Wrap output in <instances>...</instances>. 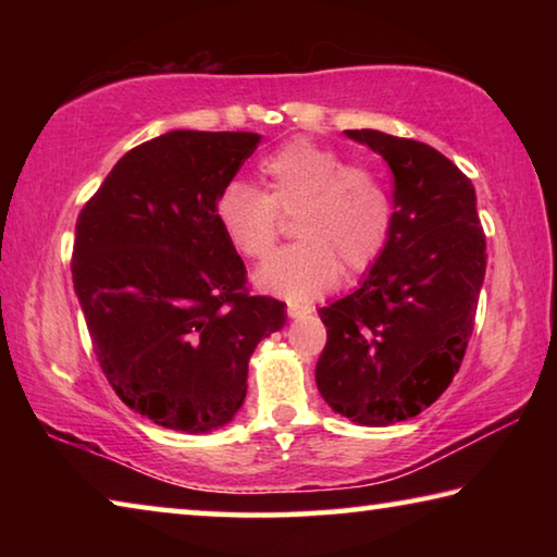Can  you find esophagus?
<instances>
[{
  "label": "esophagus",
  "mask_w": 557,
  "mask_h": 557,
  "mask_svg": "<svg viewBox=\"0 0 557 557\" xmlns=\"http://www.w3.org/2000/svg\"><path fill=\"white\" fill-rule=\"evenodd\" d=\"M287 314H289L292 319H301V317L312 314V307H301V305H289V307H287Z\"/></svg>",
  "instance_id": "esophagus-1"
}]
</instances>
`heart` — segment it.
I'll return each instance as SVG.
<instances>
[{
  "mask_svg": "<svg viewBox=\"0 0 557 557\" xmlns=\"http://www.w3.org/2000/svg\"><path fill=\"white\" fill-rule=\"evenodd\" d=\"M260 188L228 184L215 221L235 252L265 260L280 240L282 215H297V243L258 270V285L289 301L322 295L338 275L369 272L388 248L393 199L385 178L336 149L295 137L258 164Z\"/></svg>",
  "mask_w": 557,
  "mask_h": 557,
  "instance_id": "b5f03b06",
  "label": "heart"
}]
</instances>
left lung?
I'll use <instances>...</instances> for the list:
<instances>
[{
  "mask_svg": "<svg viewBox=\"0 0 557 557\" xmlns=\"http://www.w3.org/2000/svg\"><path fill=\"white\" fill-rule=\"evenodd\" d=\"M395 176L393 233L354 295L319 309L326 346L317 385L336 412L383 428L430 408L455 379L486 272L469 176L435 147L348 129Z\"/></svg>",
  "mask_w": 557,
  "mask_h": 557,
  "instance_id": "left-lung-1",
  "label": "left lung"
}]
</instances>
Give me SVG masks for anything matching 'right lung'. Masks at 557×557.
Listing matches in <instances>:
<instances>
[{
    "label": "right lung",
    "mask_w": 557,
    "mask_h": 557,
    "mask_svg": "<svg viewBox=\"0 0 557 557\" xmlns=\"http://www.w3.org/2000/svg\"><path fill=\"white\" fill-rule=\"evenodd\" d=\"M252 132L174 129L120 159L75 223L73 287L112 391L162 428L209 432L248 391L285 301L250 295L215 201L258 149Z\"/></svg>",
    "instance_id": "add662e5"
}]
</instances>
